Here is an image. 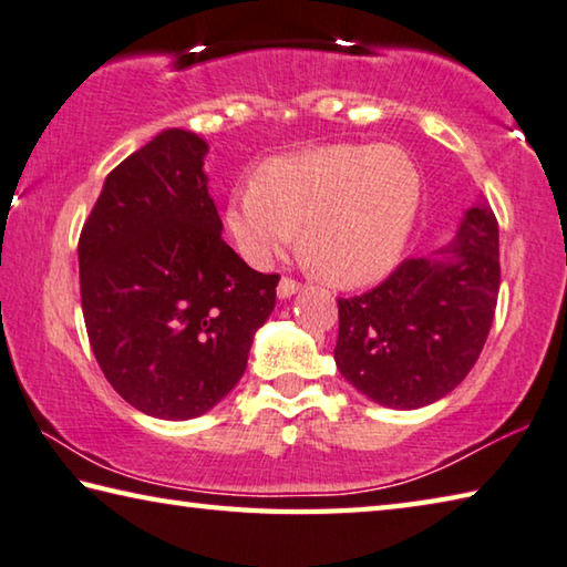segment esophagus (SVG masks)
<instances>
[{
	"instance_id": "esophagus-1",
	"label": "esophagus",
	"mask_w": 567,
	"mask_h": 567,
	"mask_svg": "<svg viewBox=\"0 0 567 567\" xmlns=\"http://www.w3.org/2000/svg\"><path fill=\"white\" fill-rule=\"evenodd\" d=\"M299 281H293V278H281V281H278V289H276V293H278V299H291L293 293H299Z\"/></svg>"
}]
</instances>
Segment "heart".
<instances>
[{
  "label": "heart",
  "mask_w": 567,
  "mask_h": 567,
  "mask_svg": "<svg viewBox=\"0 0 567 567\" xmlns=\"http://www.w3.org/2000/svg\"><path fill=\"white\" fill-rule=\"evenodd\" d=\"M423 172L391 144H326L274 156L228 194L238 251L266 266L296 241L313 274L343 289L393 271L419 221Z\"/></svg>",
  "instance_id": "b5f03b06"
}]
</instances>
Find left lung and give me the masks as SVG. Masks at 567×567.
Masks as SVG:
<instances>
[{"mask_svg":"<svg viewBox=\"0 0 567 567\" xmlns=\"http://www.w3.org/2000/svg\"><path fill=\"white\" fill-rule=\"evenodd\" d=\"M498 289V221L478 202L465 208L449 246L409 258L369 293L339 299L336 365L389 409L441 401L478 361Z\"/></svg>","mask_w":567,"mask_h":567,"instance_id":"obj_1","label":"left lung"}]
</instances>
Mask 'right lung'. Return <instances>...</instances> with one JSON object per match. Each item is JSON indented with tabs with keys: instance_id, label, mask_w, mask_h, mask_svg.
<instances>
[{
	"instance_id": "add662e5",
	"label": "right lung",
	"mask_w": 567,
	"mask_h": 567,
	"mask_svg": "<svg viewBox=\"0 0 567 567\" xmlns=\"http://www.w3.org/2000/svg\"><path fill=\"white\" fill-rule=\"evenodd\" d=\"M206 154L194 132L156 134L106 176L76 248L99 369L164 421L204 415L234 389L276 306L278 276L221 238Z\"/></svg>"
}]
</instances>
